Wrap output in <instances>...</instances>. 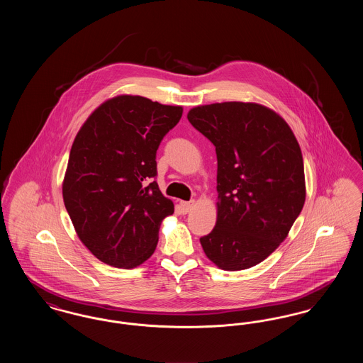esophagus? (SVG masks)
<instances>
[{
    "label": "esophagus",
    "mask_w": 363,
    "mask_h": 363,
    "mask_svg": "<svg viewBox=\"0 0 363 363\" xmlns=\"http://www.w3.org/2000/svg\"><path fill=\"white\" fill-rule=\"evenodd\" d=\"M179 206H181L182 213H189L190 211L194 207V201L193 200L191 201H181Z\"/></svg>",
    "instance_id": "34e87169"
}]
</instances>
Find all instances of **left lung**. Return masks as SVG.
Returning <instances> with one entry per match:
<instances>
[{
	"label": "left lung",
	"instance_id": "1",
	"mask_svg": "<svg viewBox=\"0 0 363 363\" xmlns=\"http://www.w3.org/2000/svg\"><path fill=\"white\" fill-rule=\"evenodd\" d=\"M188 120L218 157V216L200 238L203 250L220 269L252 268L287 238L303 208L301 147L289 123L262 104L197 106Z\"/></svg>",
	"mask_w": 363,
	"mask_h": 363
}]
</instances>
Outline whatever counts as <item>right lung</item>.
I'll return each instance as SVG.
<instances>
[{
	"label": "right lung",
	"instance_id": "right-lung-1",
	"mask_svg": "<svg viewBox=\"0 0 363 363\" xmlns=\"http://www.w3.org/2000/svg\"><path fill=\"white\" fill-rule=\"evenodd\" d=\"M181 106L118 95L96 107L77 132L62 182L77 237L104 264L130 269L155 252L173 201L156 181V151L182 117Z\"/></svg>",
	"mask_w": 363,
	"mask_h": 363
}]
</instances>
